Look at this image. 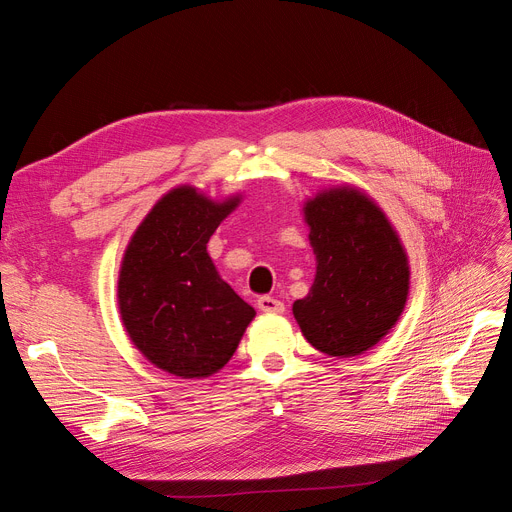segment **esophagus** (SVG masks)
Instances as JSON below:
<instances>
[{"instance_id":"1","label":"esophagus","mask_w":512,"mask_h":512,"mask_svg":"<svg viewBox=\"0 0 512 512\" xmlns=\"http://www.w3.org/2000/svg\"><path fill=\"white\" fill-rule=\"evenodd\" d=\"M256 305L260 312H265V314H284V309H286L282 301H277L273 297H260L256 301Z\"/></svg>"}]
</instances>
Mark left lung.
<instances>
[{
	"mask_svg": "<svg viewBox=\"0 0 512 512\" xmlns=\"http://www.w3.org/2000/svg\"><path fill=\"white\" fill-rule=\"evenodd\" d=\"M316 277L292 314L316 350L348 359L389 335L410 292V265L386 213L354 185H333L303 203Z\"/></svg>",
	"mask_w": 512,
	"mask_h": 512,
	"instance_id": "1",
	"label": "left lung"
}]
</instances>
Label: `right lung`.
<instances>
[{
  "label": "right lung",
  "instance_id": "right-lung-1",
  "mask_svg": "<svg viewBox=\"0 0 512 512\" xmlns=\"http://www.w3.org/2000/svg\"><path fill=\"white\" fill-rule=\"evenodd\" d=\"M241 203L194 185L166 192L123 252L117 305L130 342L177 378H209L230 361L256 316L215 269L207 243Z\"/></svg>",
  "mask_w": 512,
  "mask_h": 512
}]
</instances>
